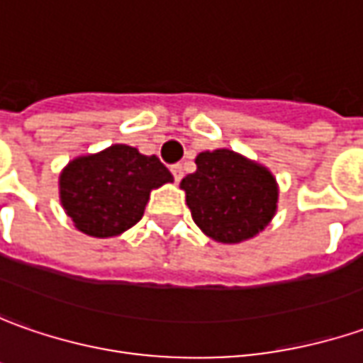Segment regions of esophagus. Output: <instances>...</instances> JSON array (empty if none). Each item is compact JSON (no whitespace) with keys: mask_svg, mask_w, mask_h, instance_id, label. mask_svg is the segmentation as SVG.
Listing matches in <instances>:
<instances>
[{"mask_svg":"<svg viewBox=\"0 0 363 363\" xmlns=\"http://www.w3.org/2000/svg\"><path fill=\"white\" fill-rule=\"evenodd\" d=\"M172 177H174V181L179 182L182 179V174H184V172H182V167L181 164H174V167H172Z\"/></svg>","mask_w":363,"mask_h":363,"instance_id":"obj_1","label":"esophagus"}]
</instances>
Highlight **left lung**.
I'll use <instances>...</instances> for the list:
<instances>
[{"label":"left lung","instance_id":"8db88e82","mask_svg":"<svg viewBox=\"0 0 363 363\" xmlns=\"http://www.w3.org/2000/svg\"><path fill=\"white\" fill-rule=\"evenodd\" d=\"M196 170L181 181L186 205L199 229L219 243L253 239L277 211L279 189L263 164L229 148L205 150L194 158Z\"/></svg>","mask_w":363,"mask_h":363}]
</instances>
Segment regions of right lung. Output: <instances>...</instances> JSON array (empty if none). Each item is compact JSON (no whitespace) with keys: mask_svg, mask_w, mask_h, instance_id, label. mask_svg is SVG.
<instances>
[{"mask_svg":"<svg viewBox=\"0 0 363 363\" xmlns=\"http://www.w3.org/2000/svg\"><path fill=\"white\" fill-rule=\"evenodd\" d=\"M164 182H172V174L155 155L112 144L69 160L60 174V201L78 231L106 239L143 219L150 191Z\"/></svg>","mask_w":363,"mask_h":363,"instance_id":"1","label":"right lung"}]
</instances>
